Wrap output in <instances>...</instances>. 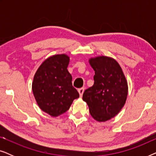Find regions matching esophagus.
Here are the masks:
<instances>
[{
  "label": "esophagus",
  "mask_w": 156,
  "mask_h": 156,
  "mask_svg": "<svg viewBox=\"0 0 156 156\" xmlns=\"http://www.w3.org/2000/svg\"><path fill=\"white\" fill-rule=\"evenodd\" d=\"M84 88H80L78 89V92L80 94V97H82V94L83 93H84Z\"/></svg>",
  "instance_id": "obj_1"
}]
</instances>
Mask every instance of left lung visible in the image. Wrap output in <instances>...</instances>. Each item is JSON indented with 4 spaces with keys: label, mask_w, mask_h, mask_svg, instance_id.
I'll return each instance as SVG.
<instances>
[{
    "label": "left lung",
    "mask_w": 156,
    "mask_h": 156,
    "mask_svg": "<svg viewBox=\"0 0 156 156\" xmlns=\"http://www.w3.org/2000/svg\"><path fill=\"white\" fill-rule=\"evenodd\" d=\"M94 70V83L86 89L82 99L89 106L91 116L104 122L114 118L124 106L128 83L121 66L114 58L98 56L89 59Z\"/></svg>",
    "instance_id": "left-lung-1"
}]
</instances>
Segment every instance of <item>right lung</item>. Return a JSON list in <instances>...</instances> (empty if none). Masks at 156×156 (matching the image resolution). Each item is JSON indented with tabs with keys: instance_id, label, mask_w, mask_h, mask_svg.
<instances>
[{
	"instance_id": "1",
	"label": "right lung",
	"mask_w": 156,
	"mask_h": 156,
	"mask_svg": "<svg viewBox=\"0 0 156 156\" xmlns=\"http://www.w3.org/2000/svg\"><path fill=\"white\" fill-rule=\"evenodd\" d=\"M69 57L55 55L42 62L36 71L32 84L33 95L39 107L52 117L69 109L80 97L72 87V77L68 72Z\"/></svg>"
}]
</instances>
